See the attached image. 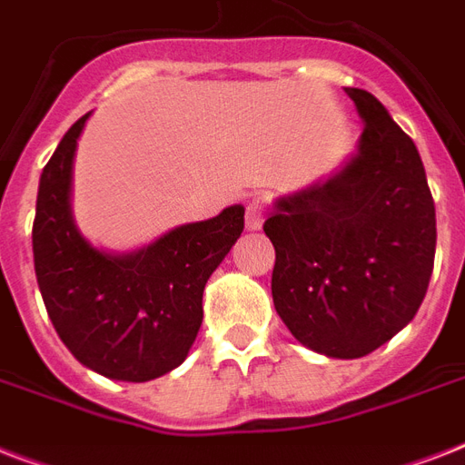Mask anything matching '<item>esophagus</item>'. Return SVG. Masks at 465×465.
<instances>
[{
    "label": "esophagus",
    "mask_w": 465,
    "mask_h": 465,
    "mask_svg": "<svg viewBox=\"0 0 465 465\" xmlns=\"http://www.w3.org/2000/svg\"><path fill=\"white\" fill-rule=\"evenodd\" d=\"M262 203L261 200H253V203H248L246 207V229L248 232H258L262 226Z\"/></svg>",
    "instance_id": "obj_1"
}]
</instances>
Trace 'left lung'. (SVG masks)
I'll use <instances>...</instances> for the list:
<instances>
[{"mask_svg":"<svg viewBox=\"0 0 465 465\" xmlns=\"http://www.w3.org/2000/svg\"><path fill=\"white\" fill-rule=\"evenodd\" d=\"M345 94L364 123L357 152L325 181L277 197L262 229L282 323L313 352L357 360L418 313L437 219L415 142L369 91Z\"/></svg>","mask_w":465,"mask_h":465,"instance_id":"obj_1","label":"left lung"}]
</instances>
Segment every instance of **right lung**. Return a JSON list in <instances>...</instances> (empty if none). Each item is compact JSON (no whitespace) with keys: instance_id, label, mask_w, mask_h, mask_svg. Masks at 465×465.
Here are the masks:
<instances>
[{"instance_id":"right-lung-1","label":"right lung","mask_w":465,"mask_h":465,"mask_svg":"<svg viewBox=\"0 0 465 465\" xmlns=\"http://www.w3.org/2000/svg\"><path fill=\"white\" fill-rule=\"evenodd\" d=\"M89 115L69 127L40 173L35 277L54 331L84 367L115 381H152L188 357L204 284L243 232L246 210L232 204L130 253L94 246L72 214L76 142Z\"/></svg>"}]
</instances>
